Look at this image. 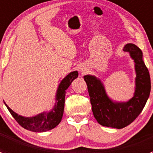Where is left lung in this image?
I'll return each instance as SVG.
<instances>
[{"instance_id": "obj_1", "label": "left lung", "mask_w": 153, "mask_h": 153, "mask_svg": "<svg viewBox=\"0 0 153 153\" xmlns=\"http://www.w3.org/2000/svg\"><path fill=\"white\" fill-rule=\"evenodd\" d=\"M124 51L130 53L135 63L136 71L135 95L128 102H112L99 80L91 75L84 77L95 119L102 126L117 129H122L135 121L143 110L151 90L150 76L142 60L141 49L135 44H128Z\"/></svg>"}]
</instances>
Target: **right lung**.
I'll return each instance as SVG.
<instances>
[{"instance_id": "right-lung-1", "label": "right lung", "mask_w": 153, "mask_h": 153, "mask_svg": "<svg viewBox=\"0 0 153 153\" xmlns=\"http://www.w3.org/2000/svg\"><path fill=\"white\" fill-rule=\"evenodd\" d=\"M78 72L75 71V72H70L67 76H66L63 79L57 91L56 104L53 109L49 113L43 112L33 118H24L15 113L5 103L4 104H6L7 109L10 112L11 115L16 120L17 122L24 129L35 132H46V131L50 130L58 126L61 122L63 114H64L66 90L70 86L72 81L78 77Z\"/></svg>"}]
</instances>
